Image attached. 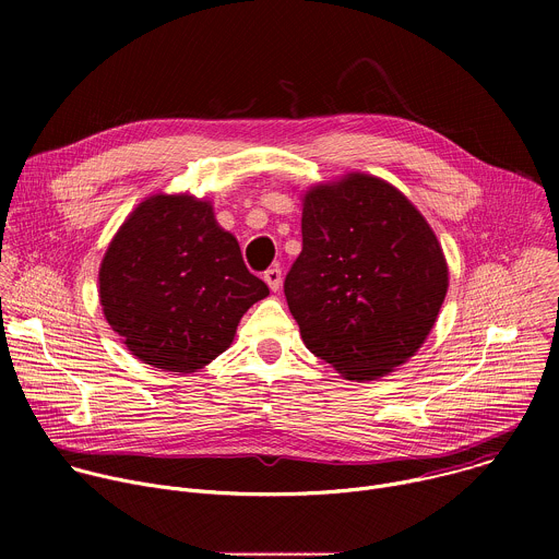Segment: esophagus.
Segmentation results:
<instances>
[{"mask_svg": "<svg viewBox=\"0 0 559 559\" xmlns=\"http://www.w3.org/2000/svg\"><path fill=\"white\" fill-rule=\"evenodd\" d=\"M263 278H265V283L270 285V289H272V292H278L281 281H283V270H281L278 265H272L270 270H265Z\"/></svg>", "mask_w": 559, "mask_h": 559, "instance_id": "esophagus-1", "label": "esophagus"}]
</instances>
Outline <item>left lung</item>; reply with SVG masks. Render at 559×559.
Here are the masks:
<instances>
[{
	"mask_svg": "<svg viewBox=\"0 0 559 559\" xmlns=\"http://www.w3.org/2000/svg\"><path fill=\"white\" fill-rule=\"evenodd\" d=\"M300 229L302 252L283 289L307 349L349 380L412 358L449 285L423 214L393 186L349 175L305 194Z\"/></svg>",
	"mask_w": 559,
	"mask_h": 559,
	"instance_id": "obj_1",
	"label": "left lung"
}]
</instances>
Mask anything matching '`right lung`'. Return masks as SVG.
Segmentation results:
<instances>
[{
    "mask_svg": "<svg viewBox=\"0 0 559 559\" xmlns=\"http://www.w3.org/2000/svg\"><path fill=\"white\" fill-rule=\"evenodd\" d=\"M270 294L236 238L194 197L156 194L121 225L102 261L110 328L145 365L190 373L223 354L241 316Z\"/></svg>",
    "mask_w": 559,
    "mask_h": 559,
    "instance_id": "1",
    "label": "right lung"
}]
</instances>
